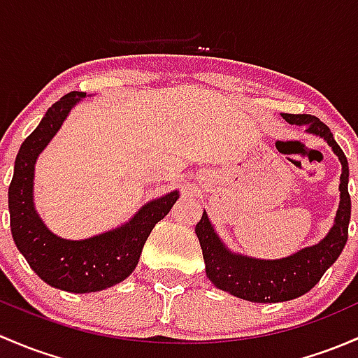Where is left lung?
I'll list each match as a JSON object with an SVG mask.
<instances>
[{"label":"left lung","mask_w":358,"mask_h":358,"mask_svg":"<svg viewBox=\"0 0 358 358\" xmlns=\"http://www.w3.org/2000/svg\"><path fill=\"white\" fill-rule=\"evenodd\" d=\"M282 119L294 125H305L307 132L320 136L341 162L340 206L334 226L326 238L286 259L262 260L231 252L213 231L206 212L194 227L203 252L206 278L219 289L255 303L288 301L308 293L320 281L324 272L336 262L348 239L352 200L348 194V160L343 150L334 141L329 127L317 117L282 113Z\"/></svg>","instance_id":"1"}]
</instances>
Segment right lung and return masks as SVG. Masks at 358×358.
<instances>
[{"label": "right lung", "instance_id": "right-lung-1", "mask_svg": "<svg viewBox=\"0 0 358 358\" xmlns=\"http://www.w3.org/2000/svg\"><path fill=\"white\" fill-rule=\"evenodd\" d=\"M84 96L86 93L72 91L48 108L18 150L8 187L10 227L18 252L46 285L69 293H94L129 278L155 224L179 198V191H172L148 201L129 222L87 239H64L44 226L32 196L36 160Z\"/></svg>", "mask_w": 358, "mask_h": 358}]
</instances>
